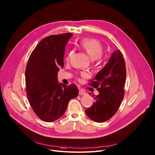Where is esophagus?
Segmentation results:
<instances>
[{"label": "esophagus", "instance_id": "34e87169", "mask_svg": "<svg viewBox=\"0 0 155 155\" xmlns=\"http://www.w3.org/2000/svg\"><path fill=\"white\" fill-rule=\"evenodd\" d=\"M85 94H86V93L83 90H79V95H85Z\"/></svg>", "mask_w": 155, "mask_h": 155}]
</instances>
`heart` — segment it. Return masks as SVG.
I'll return each instance as SVG.
<instances>
[{
  "label": "heart",
  "mask_w": 155,
  "mask_h": 155,
  "mask_svg": "<svg viewBox=\"0 0 155 155\" xmlns=\"http://www.w3.org/2000/svg\"><path fill=\"white\" fill-rule=\"evenodd\" d=\"M77 46L85 51L92 61L97 60L101 57L103 53V48L99 41L93 39L84 38L81 39L77 44ZM74 51L68 52L66 59L68 61L73 54ZM83 76H86L85 74H82Z\"/></svg>",
  "instance_id": "1"
}]
</instances>
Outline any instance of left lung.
Listing matches in <instances>:
<instances>
[{
  "instance_id": "1",
  "label": "left lung",
  "mask_w": 155,
  "mask_h": 155,
  "mask_svg": "<svg viewBox=\"0 0 155 155\" xmlns=\"http://www.w3.org/2000/svg\"><path fill=\"white\" fill-rule=\"evenodd\" d=\"M125 78L126 67L123 55L119 50H116L104 67L91 80L90 85L97 88L99 94L94 97L93 105L85 110L90 119L103 122L116 113L124 96Z\"/></svg>"
}]
</instances>
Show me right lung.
<instances>
[{"label":"right lung","instance_id":"1","mask_svg":"<svg viewBox=\"0 0 155 155\" xmlns=\"http://www.w3.org/2000/svg\"><path fill=\"white\" fill-rule=\"evenodd\" d=\"M72 33L51 35L37 45L28 61L25 71L28 100L37 116L46 122L59 119L69 101L78 95L75 84L58 82L59 68L64 67L65 46Z\"/></svg>","mask_w":155,"mask_h":155}]
</instances>
